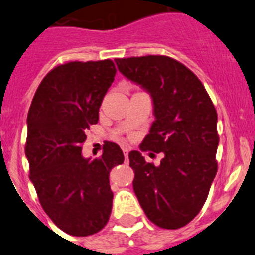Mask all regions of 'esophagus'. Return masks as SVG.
<instances>
[{
  "mask_svg": "<svg viewBox=\"0 0 255 255\" xmlns=\"http://www.w3.org/2000/svg\"><path fill=\"white\" fill-rule=\"evenodd\" d=\"M123 154H125L126 162H128V149L127 148H123Z\"/></svg>",
  "mask_w": 255,
  "mask_h": 255,
  "instance_id": "1",
  "label": "esophagus"
}]
</instances>
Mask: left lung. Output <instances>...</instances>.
I'll list each match as a JSON object with an SVG mask.
<instances>
[{
  "label": "left lung",
  "mask_w": 255,
  "mask_h": 255,
  "mask_svg": "<svg viewBox=\"0 0 255 255\" xmlns=\"http://www.w3.org/2000/svg\"><path fill=\"white\" fill-rule=\"evenodd\" d=\"M116 64L153 99L156 120L139 147L165 154L154 166L141 152H129L135 196L157 227H185L205 204L218 171L215 107L199 78L175 59L147 55L116 59Z\"/></svg>",
  "instance_id": "8db88e82"
}]
</instances>
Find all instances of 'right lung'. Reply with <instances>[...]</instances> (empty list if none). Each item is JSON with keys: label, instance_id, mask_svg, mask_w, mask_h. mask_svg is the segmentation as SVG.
<instances>
[{"label": "right lung", "instance_id": "add662e5", "mask_svg": "<svg viewBox=\"0 0 255 255\" xmlns=\"http://www.w3.org/2000/svg\"><path fill=\"white\" fill-rule=\"evenodd\" d=\"M116 73L111 59L55 66L40 83L28 109L25 153L30 180L45 213L75 237L106 227L113 201L109 172L125 161L113 142H104L99 158L82 156L85 133L98 123Z\"/></svg>", "mask_w": 255, "mask_h": 255}]
</instances>
